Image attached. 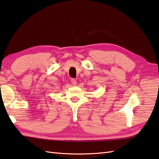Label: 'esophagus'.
<instances>
[{
	"instance_id": "34e87169",
	"label": "esophagus",
	"mask_w": 159,
	"mask_h": 159,
	"mask_svg": "<svg viewBox=\"0 0 159 159\" xmlns=\"http://www.w3.org/2000/svg\"><path fill=\"white\" fill-rule=\"evenodd\" d=\"M71 83H72V84L73 85V86H76V85H77L76 80H74V79H71Z\"/></svg>"
}]
</instances>
